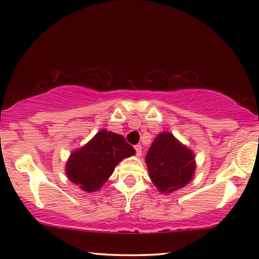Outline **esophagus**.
Wrapping results in <instances>:
<instances>
[{
	"instance_id": "34e87169",
	"label": "esophagus",
	"mask_w": 259,
	"mask_h": 259,
	"mask_svg": "<svg viewBox=\"0 0 259 259\" xmlns=\"http://www.w3.org/2000/svg\"><path fill=\"white\" fill-rule=\"evenodd\" d=\"M135 151H136V156L140 157L142 154V147L141 145H136L135 146Z\"/></svg>"
}]
</instances>
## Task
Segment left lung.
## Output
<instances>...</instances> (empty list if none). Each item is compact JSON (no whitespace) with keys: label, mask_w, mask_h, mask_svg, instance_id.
<instances>
[{"label":"left lung","mask_w":259,"mask_h":259,"mask_svg":"<svg viewBox=\"0 0 259 259\" xmlns=\"http://www.w3.org/2000/svg\"><path fill=\"white\" fill-rule=\"evenodd\" d=\"M145 160L151 180L160 194H171L194 179L195 154L171 133L163 132L156 136Z\"/></svg>","instance_id":"1"}]
</instances>
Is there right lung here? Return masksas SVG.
<instances>
[{
  "mask_svg": "<svg viewBox=\"0 0 259 259\" xmlns=\"http://www.w3.org/2000/svg\"><path fill=\"white\" fill-rule=\"evenodd\" d=\"M134 154L135 150L124 136L102 129L88 144L70 153L65 174L81 190L95 192L105 185L118 163Z\"/></svg>",
  "mask_w": 259,
  "mask_h": 259,
  "instance_id": "right-lung-1",
  "label": "right lung"
}]
</instances>
